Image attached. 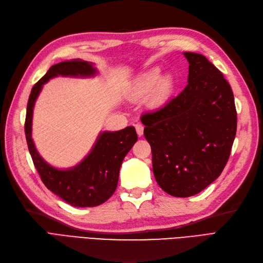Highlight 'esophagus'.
Returning a JSON list of instances; mask_svg holds the SVG:
<instances>
[{"instance_id": "obj_1", "label": "esophagus", "mask_w": 263, "mask_h": 263, "mask_svg": "<svg viewBox=\"0 0 263 263\" xmlns=\"http://www.w3.org/2000/svg\"><path fill=\"white\" fill-rule=\"evenodd\" d=\"M135 128H136V132H137L138 136H142V135H144V126H142L141 124H136V125H135Z\"/></svg>"}]
</instances>
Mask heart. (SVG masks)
I'll use <instances>...</instances> for the list:
<instances>
[{
  "instance_id": "1",
  "label": "heart",
  "mask_w": 263,
  "mask_h": 263,
  "mask_svg": "<svg viewBox=\"0 0 263 263\" xmlns=\"http://www.w3.org/2000/svg\"><path fill=\"white\" fill-rule=\"evenodd\" d=\"M160 68H153L141 73L133 83L132 91L136 98L148 97L149 105L160 107L169 101L174 90V78L166 73L160 76Z\"/></svg>"
}]
</instances>
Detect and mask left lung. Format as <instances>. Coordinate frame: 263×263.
<instances>
[{
  "mask_svg": "<svg viewBox=\"0 0 263 263\" xmlns=\"http://www.w3.org/2000/svg\"><path fill=\"white\" fill-rule=\"evenodd\" d=\"M184 55L190 65L184 90L140 117L156 181L176 197L200 193L220 176L237 130L234 93L224 76L203 54Z\"/></svg>",
  "mask_w": 263,
  "mask_h": 263,
  "instance_id": "8db88e82",
  "label": "left lung"
}]
</instances>
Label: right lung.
<instances>
[{"instance_id":"add662e5","label":"right lung","mask_w":263,"mask_h":263,"mask_svg":"<svg viewBox=\"0 0 263 263\" xmlns=\"http://www.w3.org/2000/svg\"><path fill=\"white\" fill-rule=\"evenodd\" d=\"M97 72L92 63L80 59L59 62L50 67L34 85L27 103L25 135L35 168L47 189L74 208H94L113 195L122 162L137 141V133L133 126L118 132H103L90 154L80 163L70 169L60 170L47 163L36 150L31 138L33 109L43 85L50 79L58 76L87 78Z\"/></svg>"}]
</instances>
